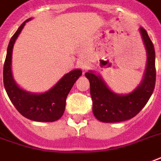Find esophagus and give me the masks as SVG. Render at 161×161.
<instances>
[{
  "label": "esophagus",
  "instance_id": "34e87169",
  "mask_svg": "<svg viewBox=\"0 0 161 161\" xmlns=\"http://www.w3.org/2000/svg\"><path fill=\"white\" fill-rule=\"evenodd\" d=\"M89 66H90V64H89V62H88V61H86V60H81L80 67L83 70H86V69L89 68Z\"/></svg>",
  "mask_w": 161,
  "mask_h": 161
}]
</instances>
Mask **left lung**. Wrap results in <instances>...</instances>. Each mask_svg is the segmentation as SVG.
<instances>
[{"mask_svg": "<svg viewBox=\"0 0 161 161\" xmlns=\"http://www.w3.org/2000/svg\"><path fill=\"white\" fill-rule=\"evenodd\" d=\"M139 32L146 51V68L141 83L132 92L118 94L108 87L100 74L93 70L85 74L90 82L92 113L100 122H119L133 118L145 107L153 92L156 81L155 50L146 31L141 27Z\"/></svg>", "mask_w": 161, "mask_h": 161, "instance_id": "obj_1", "label": "left lung"}]
</instances>
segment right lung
Here are the masks:
<instances>
[{
    "label": "right lung",
    "instance_id": "right-lung-1",
    "mask_svg": "<svg viewBox=\"0 0 161 161\" xmlns=\"http://www.w3.org/2000/svg\"><path fill=\"white\" fill-rule=\"evenodd\" d=\"M29 18L25 21L10 39L3 67V83L7 94L16 110L23 116L35 122H52L62 117L66 106V99L76 81L82 75L79 69L65 74L52 88L41 93L31 92L16 84L12 74V52L14 44Z\"/></svg>",
    "mask_w": 161,
    "mask_h": 161
}]
</instances>
